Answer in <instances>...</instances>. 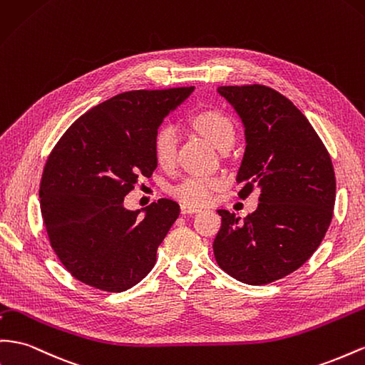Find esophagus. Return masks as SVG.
<instances>
[{
	"label": "esophagus",
	"instance_id": "1",
	"mask_svg": "<svg viewBox=\"0 0 365 365\" xmlns=\"http://www.w3.org/2000/svg\"><path fill=\"white\" fill-rule=\"evenodd\" d=\"M201 209L200 207H195V205H190V204H181V213L182 215H190V213H196V212H200Z\"/></svg>",
	"mask_w": 365,
	"mask_h": 365
}]
</instances>
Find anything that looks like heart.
<instances>
[{"label":"heart","instance_id":"1","mask_svg":"<svg viewBox=\"0 0 365 365\" xmlns=\"http://www.w3.org/2000/svg\"><path fill=\"white\" fill-rule=\"evenodd\" d=\"M195 129L207 140L212 141L220 150L233 144L235 127L230 118L218 109H202L192 116ZM153 156L161 167H170L176 160L178 152V130L172 123H164L153 135ZM222 180L216 176L192 175L184 178L180 184L172 187L170 193L176 200L190 205L207 204L213 193L221 189Z\"/></svg>","mask_w":365,"mask_h":365}]
</instances>
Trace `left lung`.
Masks as SVG:
<instances>
[{
	"label": "left lung",
	"mask_w": 365,
	"mask_h": 365,
	"mask_svg": "<svg viewBox=\"0 0 365 365\" xmlns=\"http://www.w3.org/2000/svg\"><path fill=\"white\" fill-rule=\"evenodd\" d=\"M218 92L245 127V153L236 181L240 198L259 187L258 209L241 221L220 209L215 259L250 285L278 281L298 270L333 218L336 178L330 153L301 110L261 84L222 86Z\"/></svg>",
	"instance_id": "left-lung-1"
}]
</instances>
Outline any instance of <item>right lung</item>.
<instances>
[{
	"instance_id": "add662e5",
	"label": "right lung",
	"mask_w": 365,
	"mask_h": 365,
	"mask_svg": "<svg viewBox=\"0 0 365 365\" xmlns=\"http://www.w3.org/2000/svg\"><path fill=\"white\" fill-rule=\"evenodd\" d=\"M193 88L116 95L78 118L48 155L39 182L43 222L58 259L78 281L118 293L153 269L180 205L161 198L140 216L123 202L140 176H152L153 135Z\"/></svg>"
}]
</instances>
